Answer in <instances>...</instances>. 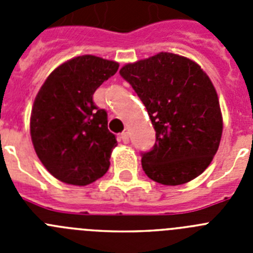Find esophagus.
Wrapping results in <instances>:
<instances>
[{
    "instance_id": "obj_1",
    "label": "esophagus",
    "mask_w": 253,
    "mask_h": 253,
    "mask_svg": "<svg viewBox=\"0 0 253 253\" xmlns=\"http://www.w3.org/2000/svg\"><path fill=\"white\" fill-rule=\"evenodd\" d=\"M120 140H122L123 143H125V144H126V143H129V134H128V131H124V133L120 134Z\"/></svg>"
}]
</instances>
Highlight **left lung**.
I'll list each match as a JSON object with an SVG mask.
<instances>
[{"mask_svg": "<svg viewBox=\"0 0 253 253\" xmlns=\"http://www.w3.org/2000/svg\"><path fill=\"white\" fill-rule=\"evenodd\" d=\"M120 76L139 96L156 130L153 148L142 153L146 175L169 186L202 175L218 151L223 131L218 95L202 67L162 51L125 64Z\"/></svg>", "mask_w": 253, "mask_h": 253, "instance_id": "left-lung-1", "label": "left lung"}]
</instances>
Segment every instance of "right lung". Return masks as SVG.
<instances>
[{
    "label": "right lung",
    "mask_w": 253,
    "mask_h": 253,
    "mask_svg": "<svg viewBox=\"0 0 253 253\" xmlns=\"http://www.w3.org/2000/svg\"><path fill=\"white\" fill-rule=\"evenodd\" d=\"M119 63L95 55L67 60L53 71L35 97L30 135L46 169L62 182L84 186L110 166L116 138L107 129V113L92 100Z\"/></svg>",
    "instance_id": "right-lung-1"
}]
</instances>
